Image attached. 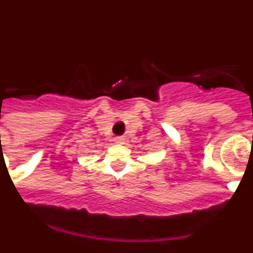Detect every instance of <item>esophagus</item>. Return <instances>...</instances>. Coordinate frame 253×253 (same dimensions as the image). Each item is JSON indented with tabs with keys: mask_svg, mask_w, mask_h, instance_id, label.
<instances>
[{
	"mask_svg": "<svg viewBox=\"0 0 253 253\" xmlns=\"http://www.w3.org/2000/svg\"><path fill=\"white\" fill-rule=\"evenodd\" d=\"M124 142H125V139L123 137H116L115 138V143H118V144H123Z\"/></svg>",
	"mask_w": 253,
	"mask_h": 253,
	"instance_id": "34e87169",
	"label": "esophagus"
}]
</instances>
